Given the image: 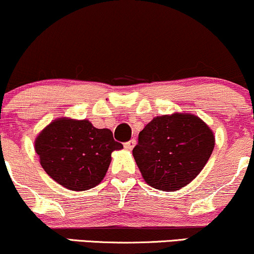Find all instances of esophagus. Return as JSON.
Returning <instances> with one entry per match:
<instances>
[{
    "mask_svg": "<svg viewBox=\"0 0 254 254\" xmlns=\"http://www.w3.org/2000/svg\"><path fill=\"white\" fill-rule=\"evenodd\" d=\"M135 145H136V139H130L129 142L124 143V148L127 150H132Z\"/></svg>",
    "mask_w": 254,
    "mask_h": 254,
    "instance_id": "34e87169",
    "label": "esophagus"
}]
</instances>
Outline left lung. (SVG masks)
I'll return each mask as SVG.
<instances>
[{"mask_svg":"<svg viewBox=\"0 0 254 254\" xmlns=\"http://www.w3.org/2000/svg\"><path fill=\"white\" fill-rule=\"evenodd\" d=\"M215 147L209 125L192 113L157 116L139 132L132 155L144 182L177 191L196 178Z\"/></svg>","mask_w":254,"mask_h":254,"instance_id":"8db88e82","label":"left lung"}]
</instances>
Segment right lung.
I'll return each mask as SVG.
<instances>
[{
	"label": "right lung",
	"mask_w": 254,
	"mask_h": 254,
	"mask_svg": "<svg viewBox=\"0 0 254 254\" xmlns=\"http://www.w3.org/2000/svg\"><path fill=\"white\" fill-rule=\"evenodd\" d=\"M122 148L111 130L97 129L87 119L66 117L52 121L34 141L44 171L71 191H86L100 184L111 154Z\"/></svg>",
	"instance_id": "1"
}]
</instances>
